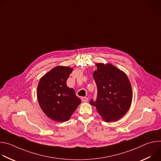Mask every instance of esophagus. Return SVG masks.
<instances>
[{
	"label": "esophagus",
	"instance_id": "1",
	"mask_svg": "<svg viewBox=\"0 0 161 161\" xmlns=\"http://www.w3.org/2000/svg\"><path fill=\"white\" fill-rule=\"evenodd\" d=\"M81 101L83 102V103H86L88 101V99L86 97H81Z\"/></svg>",
	"mask_w": 161,
	"mask_h": 161
}]
</instances>
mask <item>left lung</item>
<instances>
[{
	"label": "left lung",
	"mask_w": 161,
	"mask_h": 161,
	"mask_svg": "<svg viewBox=\"0 0 161 161\" xmlns=\"http://www.w3.org/2000/svg\"><path fill=\"white\" fill-rule=\"evenodd\" d=\"M93 77L97 87L96 101L90 100L103 120L115 122L128 111L132 100L130 82L127 75L109 63H97Z\"/></svg>",
	"instance_id": "8db88e82"
}]
</instances>
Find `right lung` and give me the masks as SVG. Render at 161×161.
I'll return each instance as SVG.
<instances>
[{"mask_svg": "<svg viewBox=\"0 0 161 161\" xmlns=\"http://www.w3.org/2000/svg\"><path fill=\"white\" fill-rule=\"evenodd\" d=\"M73 69L58 65L42 76L38 83L37 97L44 113L55 122L69 120L81 99L75 91L66 85L67 80Z\"/></svg>", "mask_w": 161, "mask_h": 161, "instance_id": "obj_1", "label": "right lung"}]
</instances>
